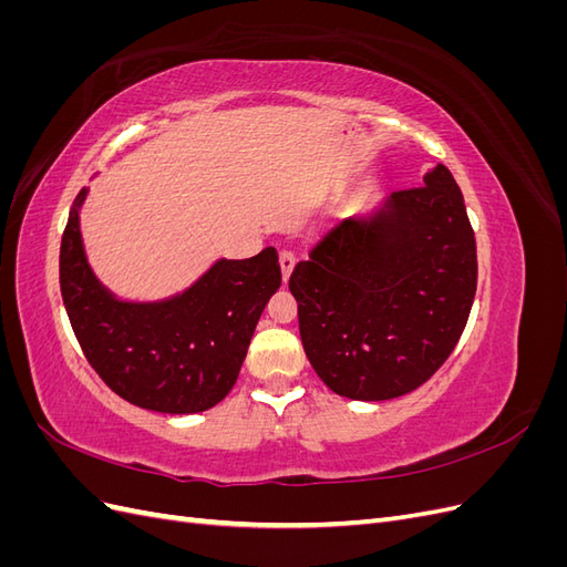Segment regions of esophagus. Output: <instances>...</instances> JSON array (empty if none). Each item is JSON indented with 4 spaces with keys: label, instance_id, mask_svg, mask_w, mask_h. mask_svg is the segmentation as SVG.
Segmentation results:
<instances>
[{
    "label": "esophagus",
    "instance_id": "1",
    "mask_svg": "<svg viewBox=\"0 0 567 567\" xmlns=\"http://www.w3.org/2000/svg\"><path fill=\"white\" fill-rule=\"evenodd\" d=\"M279 265H281V274H284V284L290 279V274H293V267H296V255L290 250H284L279 255Z\"/></svg>",
    "mask_w": 567,
    "mask_h": 567
}]
</instances>
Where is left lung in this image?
<instances>
[{
  "label": "left lung",
  "mask_w": 567,
  "mask_h": 567,
  "mask_svg": "<svg viewBox=\"0 0 567 567\" xmlns=\"http://www.w3.org/2000/svg\"><path fill=\"white\" fill-rule=\"evenodd\" d=\"M475 236L452 173L348 217L298 262L288 288L319 379L340 398L385 402L416 390L466 329Z\"/></svg>",
  "instance_id": "8db88e82"
}]
</instances>
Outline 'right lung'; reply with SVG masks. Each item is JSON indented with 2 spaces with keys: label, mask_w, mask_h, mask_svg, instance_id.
Listing matches in <instances>:
<instances>
[{
  "label": "right lung",
  "mask_w": 567,
  "mask_h": 567,
  "mask_svg": "<svg viewBox=\"0 0 567 567\" xmlns=\"http://www.w3.org/2000/svg\"><path fill=\"white\" fill-rule=\"evenodd\" d=\"M87 194L82 188L68 215L59 260L63 305L84 357L134 406L177 416L213 409L234 388L255 326L281 286L277 250L219 257L167 298H120L84 252L80 210Z\"/></svg>",
  "instance_id": "right-lung-1"
}]
</instances>
